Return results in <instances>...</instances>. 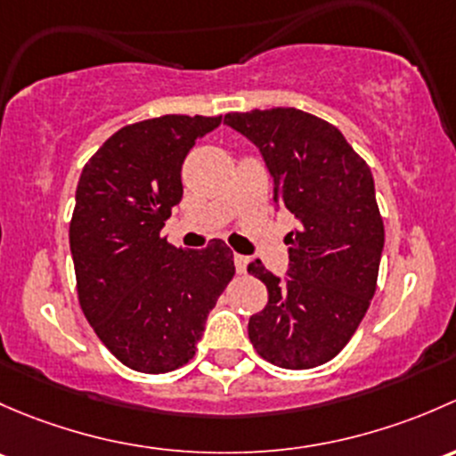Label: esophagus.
<instances>
[{"mask_svg": "<svg viewBox=\"0 0 456 456\" xmlns=\"http://www.w3.org/2000/svg\"><path fill=\"white\" fill-rule=\"evenodd\" d=\"M234 267H237L239 274H243V272H246V267H248V256L234 255Z\"/></svg>", "mask_w": 456, "mask_h": 456, "instance_id": "obj_1", "label": "esophagus"}]
</instances>
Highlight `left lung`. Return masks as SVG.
Masks as SVG:
<instances>
[{
    "mask_svg": "<svg viewBox=\"0 0 456 456\" xmlns=\"http://www.w3.org/2000/svg\"><path fill=\"white\" fill-rule=\"evenodd\" d=\"M224 123L259 147L274 204L300 222L285 237L288 279L259 259L248 265L267 288L248 336L276 367H321L351 340L378 285L384 224L370 168L336 126L294 107L226 114Z\"/></svg>",
    "mask_w": 456,
    "mask_h": 456,
    "instance_id": "8db88e82",
    "label": "left lung"
}]
</instances>
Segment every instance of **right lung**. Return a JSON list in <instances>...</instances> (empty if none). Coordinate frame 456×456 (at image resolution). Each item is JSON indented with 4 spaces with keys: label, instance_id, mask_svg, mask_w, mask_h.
<instances>
[{
    "label": "right lung",
    "instance_id": "add662e5",
    "mask_svg": "<svg viewBox=\"0 0 456 456\" xmlns=\"http://www.w3.org/2000/svg\"><path fill=\"white\" fill-rule=\"evenodd\" d=\"M222 116H159L126 125L83 167L69 222L77 292L102 345L140 373L195 355L206 318L234 276L222 239L182 250L159 237L180 204L182 164Z\"/></svg>",
    "mask_w": 456,
    "mask_h": 456
}]
</instances>
